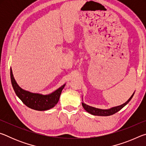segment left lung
<instances>
[{"instance_id":"left-lung-1","label":"left lung","mask_w":146,"mask_h":146,"mask_svg":"<svg viewBox=\"0 0 146 146\" xmlns=\"http://www.w3.org/2000/svg\"><path fill=\"white\" fill-rule=\"evenodd\" d=\"M134 94H135V93H133V94L131 95V97L129 99H128L127 102L123 103V104L118 106H116V107L111 108L109 109V110H101V109L93 108V107H91V106L86 104L83 103V102L82 103V105L86 111L91 113V115H97V116H110V115H112L113 114H115V113H116L117 112H118V111H120L121 109H122L123 107H124L125 105L129 103V101L131 100V98H133Z\"/></svg>"}]
</instances>
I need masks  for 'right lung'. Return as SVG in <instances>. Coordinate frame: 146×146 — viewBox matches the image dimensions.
<instances>
[{
  "instance_id": "right-lung-1",
  "label": "right lung",
  "mask_w": 146,
  "mask_h": 146,
  "mask_svg": "<svg viewBox=\"0 0 146 146\" xmlns=\"http://www.w3.org/2000/svg\"><path fill=\"white\" fill-rule=\"evenodd\" d=\"M11 82L16 95L22 100L24 104L28 108L37 111H45L53 108L58 103L62 91L66 84L62 86L58 90L49 95H42L33 93L24 90L17 84L10 69Z\"/></svg>"
}]
</instances>
